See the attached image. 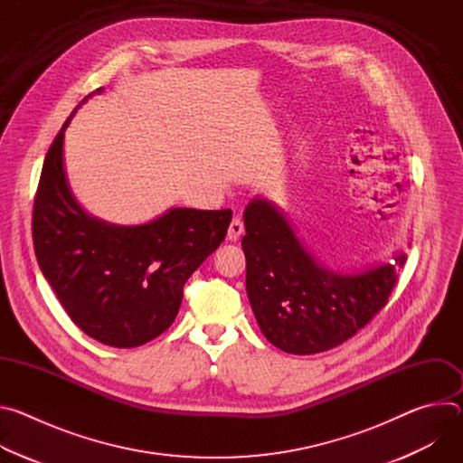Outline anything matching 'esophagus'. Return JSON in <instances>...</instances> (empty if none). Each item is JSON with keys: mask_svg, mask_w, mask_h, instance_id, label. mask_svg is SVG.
<instances>
[{"mask_svg": "<svg viewBox=\"0 0 463 463\" xmlns=\"http://www.w3.org/2000/svg\"><path fill=\"white\" fill-rule=\"evenodd\" d=\"M241 234H243V223H241L238 218H234V220L231 222V225H229L227 240H229V241H238V240L241 238Z\"/></svg>", "mask_w": 463, "mask_h": 463, "instance_id": "esophagus-1", "label": "esophagus"}]
</instances>
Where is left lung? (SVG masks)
Wrapping results in <instances>:
<instances>
[{
  "instance_id": "obj_1",
  "label": "left lung",
  "mask_w": 463,
  "mask_h": 463,
  "mask_svg": "<svg viewBox=\"0 0 463 463\" xmlns=\"http://www.w3.org/2000/svg\"><path fill=\"white\" fill-rule=\"evenodd\" d=\"M245 289L266 339L282 352L332 350L364 327L386 304L407 254L393 252L357 273L326 269L304 247L286 214L266 197L243 213Z\"/></svg>"
}]
</instances>
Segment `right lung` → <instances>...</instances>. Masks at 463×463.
<instances>
[{"label": "right lung", "instance_id": "obj_1", "mask_svg": "<svg viewBox=\"0 0 463 463\" xmlns=\"http://www.w3.org/2000/svg\"><path fill=\"white\" fill-rule=\"evenodd\" d=\"M75 111L43 161L33 211L36 260L86 335L113 348H136L170 327L184 282L225 240L232 213L174 207L141 225L88 214L63 166V134Z\"/></svg>", "mask_w": 463, "mask_h": 463}]
</instances>
